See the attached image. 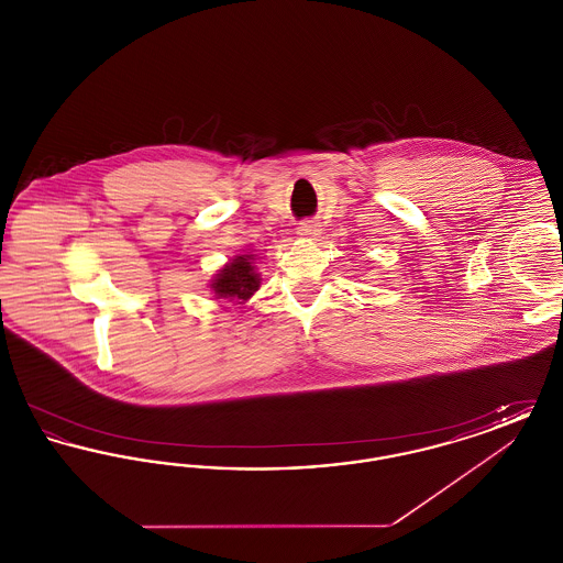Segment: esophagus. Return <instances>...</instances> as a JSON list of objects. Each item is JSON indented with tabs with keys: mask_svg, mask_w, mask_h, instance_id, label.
<instances>
[{
	"mask_svg": "<svg viewBox=\"0 0 563 563\" xmlns=\"http://www.w3.org/2000/svg\"><path fill=\"white\" fill-rule=\"evenodd\" d=\"M297 234L301 239H314L321 234V225L317 221H301L299 228H297Z\"/></svg>",
	"mask_w": 563,
	"mask_h": 563,
	"instance_id": "esophagus-1",
	"label": "esophagus"
}]
</instances>
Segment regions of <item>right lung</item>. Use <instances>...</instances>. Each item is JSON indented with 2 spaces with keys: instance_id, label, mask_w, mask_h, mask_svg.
<instances>
[{
  "instance_id": "1",
  "label": "right lung",
  "mask_w": 563,
  "mask_h": 563,
  "mask_svg": "<svg viewBox=\"0 0 563 563\" xmlns=\"http://www.w3.org/2000/svg\"><path fill=\"white\" fill-rule=\"evenodd\" d=\"M253 260L255 255H236L219 269V274H214L211 291L217 299H236L242 303L260 289L262 276Z\"/></svg>"
}]
</instances>
